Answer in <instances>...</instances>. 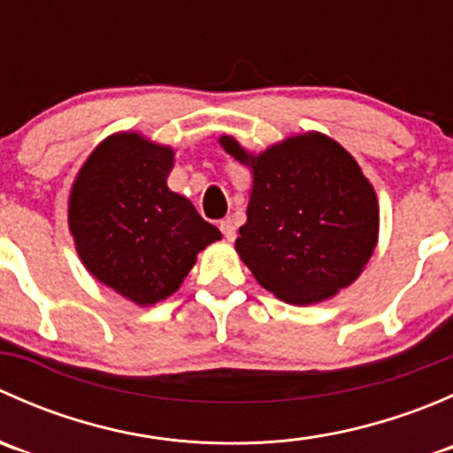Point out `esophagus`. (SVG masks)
I'll return each instance as SVG.
<instances>
[{"label": "esophagus", "instance_id": "esophagus-1", "mask_svg": "<svg viewBox=\"0 0 453 453\" xmlns=\"http://www.w3.org/2000/svg\"><path fill=\"white\" fill-rule=\"evenodd\" d=\"M219 227H221L223 236H226L227 241H234L236 239V226H234V221H232L230 217L223 219V221L219 223Z\"/></svg>", "mask_w": 453, "mask_h": 453}]
</instances>
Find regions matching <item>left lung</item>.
Wrapping results in <instances>:
<instances>
[{
    "label": "left lung",
    "instance_id": "obj_1",
    "mask_svg": "<svg viewBox=\"0 0 453 453\" xmlns=\"http://www.w3.org/2000/svg\"><path fill=\"white\" fill-rule=\"evenodd\" d=\"M219 142L252 171L234 248L258 285L300 307L353 285L379 236L377 195L353 155L315 131L258 155L232 135Z\"/></svg>",
    "mask_w": 453,
    "mask_h": 453
}]
</instances>
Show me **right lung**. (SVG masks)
<instances>
[{"label":"right lung","mask_w":453,"mask_h":453,"mask_svg":"<svg viewBox=\"0 0 453 453\" xmlns=\"http://www.w3.org/2000/svg\"><path fill=\"white\" fill-rule=\"evenodd\" d=\"M175 150L125 131L100 142L76 175L67 221L87 272L146 307L175 294L201 250L221 239L168 188Z\"/></svg>","instance_id":"1"}]
</instances>
